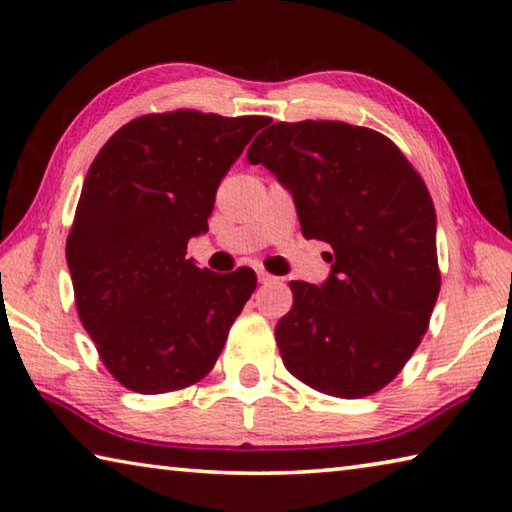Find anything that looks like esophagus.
I'll use <instances>...</instances> for the list:
<instances>
[{
	"label": "esophagus",
	"instance_id": "esophagus-1",
	"mask_svg": "<svg viewBox=\"0 0 512 512\" xmlns=\"http://www.w3.org/2000/svg\"><path fill=\"white\" fill-rule=\"evenodd\" d=\"M257 280H259V282H262V284H268V282H273V280H275V277H273L271 273H266V271H264V268H257Z\"/></svg>",
	"mask_w": 512,
	"mask_h": 512
}]
</instances>
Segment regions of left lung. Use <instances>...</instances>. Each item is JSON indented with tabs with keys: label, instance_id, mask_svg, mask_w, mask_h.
<instances>
[{
	"label": "left lung",
	"instance_id": "1",
	"mask_svg": "<svg viewBox=\"0 0 512 512\" xmlns=\"http://www.w3.org/2000/svg\"><path fill=\"white\" fill-rule=\"evenodd\" d=\"M293 196L305 239L332 246L327 280H293L275 327L291 375L343 400L377 393L418 348L440 291L436 210L420 173L377 131L277 121L248 149Z\"/></svg>",
	"mask_w": 512,
	"mask_h": 512
}]
</instances>
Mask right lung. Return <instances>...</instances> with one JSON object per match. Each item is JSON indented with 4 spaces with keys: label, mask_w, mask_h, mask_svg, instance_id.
Segmentation results:
<instances>
[{
    "label": "right lung",
    "mask_w": 512,
    "mask_h": 512,
    "mask_svg": "<svg viewBox=\"0 0 512 512\" xmlns=\"http://www.w3.org/2000/svg\"><path fill=\"white\" fill-rule=\"evenodd\" d=\"M176 110L144 115L103 144L85 176L67 266L99 357L135 393L178 391L214 368L257 287L248 266L212 273L187 259L216 187L268 124Z\"/></svg>",
    "instance_id": "obj_1"
}]
</instances>
